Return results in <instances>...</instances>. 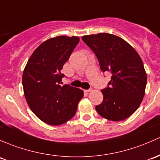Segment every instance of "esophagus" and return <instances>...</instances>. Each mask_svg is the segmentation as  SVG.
<instances>
[{"label":"esophagus","instance_id":"34e87169","mask_svg":"<svg viewBox=\"0 0 160 160\" xmlns=\"http://www.w3.org/2000/svg\"><path fill=\"white\" fill-rule=\"evenodd\" d=\"M92 90V89H88V90H85L84 91L87 92V93H89V92H90Z\"/></svg>","mask_w":160,"mask_h":160}]
</instances>
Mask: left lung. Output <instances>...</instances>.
Returning <instances> with one entry per match:
<instances>
[{"instance_id": "left-lung-1", "label": "left lung", "mask_w": 160, "mask_h": 160, "mask_svg": "<svg viewBox=\"0 0 160 160\" xmlns=\"http://www.w3.org/2000/svg\"><path fill=\"white\" fill-rule=\"evenodd\" d=\"M82 40L94 52L102 71L112 73L96 110L109 120H126L139 108L145 95L147 77L140 57L127 41L110 33L86 35Z\"/></svg>"}]
</instances>
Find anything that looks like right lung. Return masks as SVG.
<instances>
[{
  "mask_svg": "<svg viewBox=\"0 0 160 160\" xmlns=\"http://www.w3.org/2000/svg\"><path fill=\"white\" fill-rule=\"evenodd\" d=\"M80 41L78 37L58 36L45 40L32 53L23 70L22 83L32 112L45 123L58 126L74 117L83 92L61 86L60 70Z\"/></svg>",
  "mask_w": 160,
  "mask_h": 160,
  "instance_id": "right-lung-1",
  "label": "right lung"
}]
</instances>
